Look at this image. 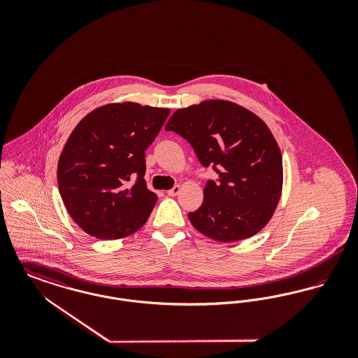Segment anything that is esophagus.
<instances>
[{
  "label": "esophagus",
  "instance_id": "esophagus-1",
  "mask_svg": "<svg viewBox=\"0 0 358 358\" xmlns=\"http://www.w3.org/2000/svg\"><path fill=\"white\" fill-rule=\"evenodd\" d=\"M180 190H181L180 185H174V187H171V190H168V196L174 197V196H177L180 193Z\"/></svg>",
  "mask_w": 358,
  "mask_h": 358
}]
</instances>
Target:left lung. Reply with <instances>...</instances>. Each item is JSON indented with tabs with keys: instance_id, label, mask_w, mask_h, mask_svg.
I'll return each mask as SVG.
<instances>
[{
	"instance_id": "obj_1",
	"label": "left lung",
	"mask_w": 358,
	"mask_h": 358,
	"mask_svg": "<svg viewBox=\"0 0 358 358\" xmlns=\"http://www.w3.org/2000/svg\"><path fill=\"white\" fill-rule=\"evenodd\" d=\"M190 143L200 164L219 174L208 180L192 225L222 243L257 234L273 217L283 184L282 154L267 124L247 108L205 101L177 110L165 126Z\"/></svg>"
}]
</instances>
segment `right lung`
I'll return each mask as SVG.
<instances>
[{"label": "right lung", "mask_w": 358, "mask_h": 358, "mask_svg": "<svg viewBox=\"0 0 358 358\" xmlns=\"http://www.w3.org/2000/svg\"><path fill=\"white\" fill-rule=\"evenodd\" d=\"M169 108L115 103L78 123L60 154L57 184L63 203L85 232L124 238L149 219L157 194L146 187L145 150Z\"/></svg>", "instance_id": "right-lung-1"}]
</instances>
